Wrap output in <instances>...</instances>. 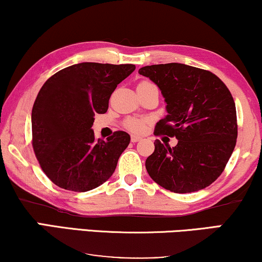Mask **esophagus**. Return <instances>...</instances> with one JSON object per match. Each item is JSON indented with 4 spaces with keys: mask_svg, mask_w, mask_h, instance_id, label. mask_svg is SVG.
<instances>
[{
    "mask_svg": "<svg viewBox=\"0 0 262 262\" xmlns=\"http://www.w3.org/2000/svg\"><path fill=\"white\" fill-rule=\"evenodd\" d=\"M142 139V137H139V136H136V135H132L131 136V142H134V143H136V142H139Z\"/></svg>",
    "mask_w": 262,
    "mask_h": 262,
    "instance_id": "34e87169",
    "label": "esophagus"
}]
</instances>
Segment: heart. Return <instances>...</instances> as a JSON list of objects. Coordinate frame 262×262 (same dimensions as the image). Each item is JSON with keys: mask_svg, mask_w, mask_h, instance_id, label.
I'll use <instances>...</instances> for the list:
<instances>
[{"mask_svg": "<svg viewBox=\"0 0 262 262\" xmlns=\"http://www.w3.org/2000/svg\"><path fill=\"white\" fill-rule=\"evenodd\" d=\"M145 124L146 121L144 119H139V118H130L124 123L125 127L132 132H142L144 130Z\"/></svg>", "mask_w": 262, "mask_h": 262, "instance_id": "obj_1", "label": "heart"}]
</instances>
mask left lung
I'll list each match as a JSON object with an SVG mask.
<instances>
[{"mask_svg": "<svg viewBox=\"0 0 262 262\" xmlns=\"http://www.w3.org/2000/svg\"><path fill=\"white\" fill-rule=\"evenodd\" d=\"M161 89L168 114L154 135L178 139L170 148L156 139L145 161L150 178L174 193L207 187L223 173L236 145L237 119L230 91L209 70L180 63L138 70Z\"/></svg>", "mask_w": 262, "mask_h": 262, "instance_id": "left-lung-1", "label": "left lung"}]
</instances>
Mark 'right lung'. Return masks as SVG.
Segmentation results:
<instances>
[{"mask_svg": "<svg viewBox=\"0 0 262 262\" xmlns=\"http://www.w3.org/2000/svg\"><path fill=\"white\" fill-rule=\"evenodd\" d=\"M135 69L85 62L64 68L42 84L32 108V146L58 187L87 192L112 177L130 135L116 131L96 141L92 126L95 113L107 112L114 89Z\"/></svg>", "mask_w": 262, "mask_h": 262, "instance_id": "obj_1", "label": "right lung"}]
</instances>
